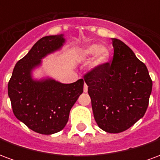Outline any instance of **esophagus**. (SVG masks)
<instances>
[{"mask_svg": "<svg viewBox=\"0 0 160 160\" xmlns=\"http://www.w3.org/2000/svg\"><path fill=\"white\" fill-rule=\"evenodd\" d=\"M84 92H87V91H88V87H87V85L86 83L84 84Z\"/></svg>", "mask_w": 160, "mask_h": 160, "instance_id": "1", "label": "esophagus"}]
</instances>
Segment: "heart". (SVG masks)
<instances>
[{"label": "heart", "instance_id": "heart-1", "mask_svg": "<svg viewBox=\"0 0 160 160\" xmlns=\"http://www.w3.org/2000/svg\"><path fill=\"white\" fill-rule=\"evenodd\" d=\"M96 59H95V63L99 65V64H103L109 58V50H108L105 47H101L98 44H91V45L87 46L86 49L83 50L84 56H91L96 54Z\"/></svg>", "mask_w": 160, "mask_h": 160}]
</instances>
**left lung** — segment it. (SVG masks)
I'll use <instances>...</instances> for the list:
<instances>
[{
	"label": "left lung",
	"mask_w": 160,
	"mask_h": 160,
	"mask_svg": "<svg viewBox=\"0 0 160 160\" xmlns=\"http://www.w3.org/2000/svg\"><path fill=\"white\" fill-rule=\"evenodd\" d=\"M112 61L93 68L84 80L98 127L117 134L143 118L152 81L146 65L128 46L117 38H112Z\"/></svg>",
	"instance_id": "obj_1"
}]
</instances>
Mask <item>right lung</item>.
<instances>
[{"label":"right lung","instance_id":"add662e5","mask_svg":"<svg viewBox=\"0 0 160 160\" xmlns=\"http://www.w3.org/2000/svg\"><path fill=\"white\" fill-rule=\"evenodd\" d=\"M64 42L62 34L42 38L16 63L9 80L8 92L13 114L38 134L62 130L71 108L83 92V79L62 84L51 79L34 80L32 77V71L41 64V59L59 49Z\"/></svg>","mask_w":160,"mask_h":160}]
</instances>
